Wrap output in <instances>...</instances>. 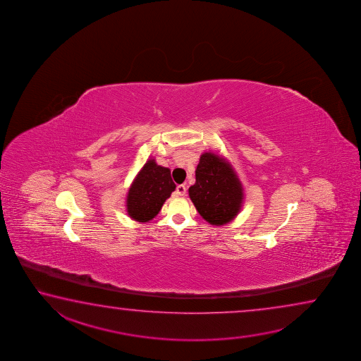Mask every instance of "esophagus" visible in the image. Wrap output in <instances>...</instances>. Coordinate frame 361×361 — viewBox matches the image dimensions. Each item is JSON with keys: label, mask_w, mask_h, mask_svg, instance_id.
<instances>
[{"label": "esophagus", "mask_w": 361, "mask_h": 361, "mask_svg": "<svg viewBox=\"0 0 361 361\" xmlns=\"http://www.w3.org/2000/svg\"><path fill=\"white\" fill-rule=\"evenodd\" d=\"M177 193L179 196H185V193H187V188H185V185H184V184H179V185H177Z\"/></svg>", "instance_id": "obj_1"}]
</instances>
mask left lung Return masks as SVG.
Here are the masks:
<instances>
[{"label":"left lung","instance_id":"8db88e82","mask_svg":"<svg viewBox=\"0 0 361 361\" xmlns=\"http://www.w3.org/2000/svg\"><path fill=\"white\" fill-rule=\"evenodd\" d=\"M188 193L198 214L214 226L233 220L244 202V190L233 166L212 152L202 154L196 183L190 185Z\"/></svg>","mask_w":361,"mask_h":361}]
</instances>
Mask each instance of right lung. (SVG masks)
Segmentation results:
<instances>
[{
    "label": "right lung",
    "instance_id": "obj_1",
    "mask_svg": "<svg viewBox=\"0 0 361 361\" xmlns=\"http://www.w3.org/2000/svg\"><path fill=\"white\" fill-rule=\"evenodd\" d=\"M176 190L171 169L147 160L135 177L126 197V211L135 221L147 222L159 214L164 202Z\"/></svg>",
    "mask_w": 361,
    "mask_h": 361
}]
</instances>
